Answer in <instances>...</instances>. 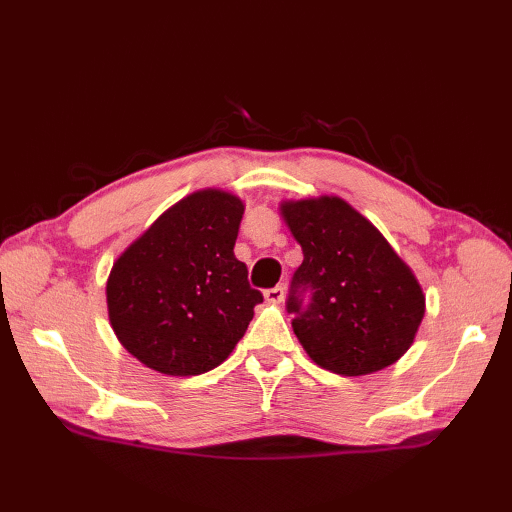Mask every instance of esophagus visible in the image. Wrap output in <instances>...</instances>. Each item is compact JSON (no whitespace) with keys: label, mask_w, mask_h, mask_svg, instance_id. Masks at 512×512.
<instances>
[{"label":"esophagus","mask_w":512,"mask_h":512,"mask_svg":"<svg viewBox=\"0 0 512 512\" xmlns=\"http://www.w3.org/2000/svg\"><path fill=\"white\" fill-rule=\"evenodd\" d=\"M264 297H266L268 303H281V301H284V288H281V286L268 288V290L264 292Z\"/></svg>","instance_id":"esophagus-1"}]
</instances>
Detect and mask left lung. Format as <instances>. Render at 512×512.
Returning a JSON list of instances; mask_svg holds the SVG:
<instances>
[{
  "label": "left lung",
  "instance_id": "1",
  "mask_svg": "<svg viewBox=\"0 0 512 512\" xmlns=\"http://www.w3.org/2000/svg\"><path fill=\"white\" fill-rule=\"evenodd\" d=\"M303 250L286 310L314 363L365 376L405 354L424 317V295L378 228L336 195L281 204Z\"/></svg>",
  "mask_w": 512,
  "mask_h": 512
}]
</instances>
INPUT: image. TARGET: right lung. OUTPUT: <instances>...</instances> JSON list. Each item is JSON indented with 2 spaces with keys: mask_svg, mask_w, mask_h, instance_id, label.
<instances>
[{
  "mask_svg": "<svg viewBox=\"0 0 512 512\" xmlns=\"http://www.w3.org/2000/svg\"><path fill=\"white\" fill-rule=\"evenodd\" d=\"M242 215L244 202L231 193H191L116 259L107 312L140 363L167 376H198L235 350L264 301L233 253Z\"/></svg>",
  "mask_w": 512,
  "mask_h": 512,
  "instance_id": "right-lung-1",
  "label": "right lung"
}]
</instances>
